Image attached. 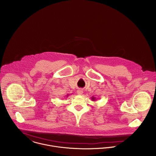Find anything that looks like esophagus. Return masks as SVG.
<instances>
[{
    "label": "esophagus",
    "instance_id": "1",
    "mask_svg": "<svg viewBox=\"0 0 156 156\" xmlns=\"http://www.w3.org/2000/svg\"><path fill=\"white\" fill-rule=\"evenodd\" d=\"M83 93V91L82 89H79L77 90V94L78 95H82Z\"/></svg>",
    "mask_w": 156,
    "mask_h": 156
}]
</instances>
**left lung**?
Segmentation results:
<instances>
[{
	"instance_id": "1",
	"label": "left lung",
	"mask_w": 156,
	"mask_h": 156,
	"mask_svg": "<svg viewBox=\"0 0 156 156\" xmlns=\"http://www.w3.org/2000/svg\"><path fill=\"white\" fill-rule=\"evenodd\" d=\"M91 100L93 101H95L96 100V98L95 97H91Z\"/></svg>"
}]
</instances>
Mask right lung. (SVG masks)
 <instances>
[{
  "mask_svg": "<svg viewBox=\"0 0 156 156\" xmlns=\"http://www.w3.org/2000/svg\"><path fill=\"white\" fill-rule=\"evenodd\" d=\"M68 95H69V94H67V97H68Z\"/></svg>",
  "mask_w": 156,
  "mask_h": 156,
  "instance_id": "1",
  "label": "right lung"
}]
</instances>
